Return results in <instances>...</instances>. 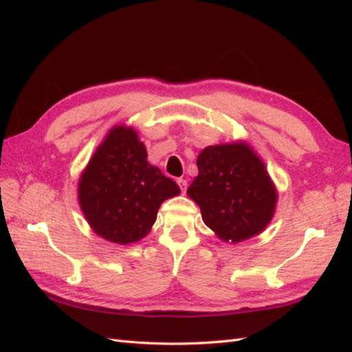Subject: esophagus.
Masks as SVG:
<instances>
[{
  "instance_id": "1",
  "label": "esophagus",
  "mask_w": 352,
  "mask_h": 352,
  "mask_svg": "<svg viewBox=\"0 0 352 352\" xmlns=\"http://www.w3.org/2000/svg\"><path fill=\"white\" fill-rule=\"evenodd\" d=\"M177 185H179V188H180V190H182V192L185 194L186 192V188H188V182L185 179H177Z\"/></svg>"
}]
</instances>
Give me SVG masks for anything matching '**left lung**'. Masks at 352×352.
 <instances>
[{
  "mask_svg": "<svg viewBox=\"0 0 352 352\" xmlns=\"http://www.w3.org/2000/svg\"><path fill=\"white\" fill-rule=\"evenodd\" d=\"M198 176L188 188L202 221L223 242L257 236L272 221L278 189L263 160L245 141L210 145L197 158Z\"/></svg>",
  "mask_w": 352,
  "mask_h": 352,
  "instance_id": "obj_1",
  "label": "left lung"
}]
</instances>
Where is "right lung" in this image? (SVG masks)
<instances>
[{"instance_id":"right-lung-1","label":"right lung","mask_w":352,"mask_h":352,"mask_svg":"<svg viewBox=\"0 0 352 352\" xmlns=\"http://www.w3.org/2000/svg\"><path fill=\"white\" fill-rule=\"evenodd\" d=\"M132 126H114L79 177V207L91 229L109 242L127 245L150 233L163 201L180 194L175 180L148 163Z\"/></svg>"}]
</instances>
